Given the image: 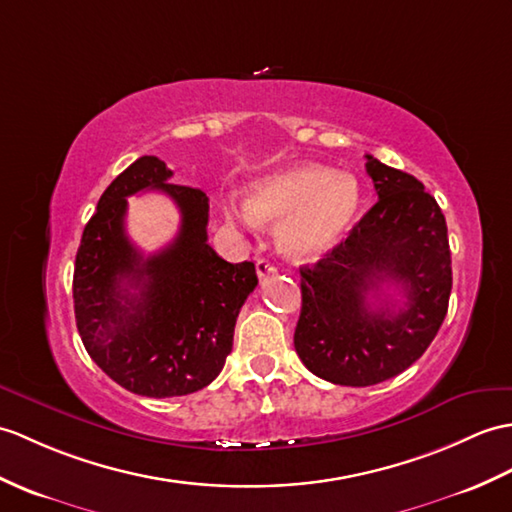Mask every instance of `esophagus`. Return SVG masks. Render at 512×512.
Segmentation results:
<instances>
[{
	"instance_id": "34e87169",
	"label": "esophagus",
	"mask_w": 512,
	"mask_h": 512,
	"mask_svg": "<svg viewBox=\"0 0 512 512\" xmlns=\"http://www.w3.org/2000/svg\"><path fill=\"white\" fill-rule=\"evenodd\" d=\"M255 268H257V277H259V279H264V277H268V275H275V272H277L275 264H272V261H270V259H266V257L257 259Z\"/></svg>"
}]
</instances>
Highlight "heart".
Returning <instances> with one entry per match:
<instances>
[{
	"label": "heart",
	"instance_id": "b5f03b06",
	"mask_svg": "<svg viewBox=\"0 0 512 512\" xmlns=\"http://www.w3.org/2000/svg\"><path fill=\"white\" fill-rule=\"evenodd\" d=\"M358 178L318 163H294L257 178L246 189L244 209L227 207L229 222L279 224L281 253L312 261L336 248L358 216Z\"/></svg>",
	"mask_w": 512,
	"mask_h": 512
}]
</instances>
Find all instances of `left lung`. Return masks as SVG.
Listing matches in <instances>:
<instances>
[{
    "label": "left lung",
    "instance_id": "left-lung-1",
    "mask_svg": "<svg viewBox=\"0 0 512 512\" xmlns=\"http://www.w3.org/2000/svg\"><path fill=\"white\" fill-rule=\"evenodd\" d=\"M377 202L347 240L301 268L294 349L320 379L373 386L417 362L441 329L451 292L445 216L412 174L366 154ZM384 284L407 296L381 299ZM380 299L371 308L367 294Z\"/></svg>",
    "mask_w": 512,
    "mask_h": 512
}]
</instances>
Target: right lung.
<instances>
[{"instance_id":"obj_1","label":"right lung","mask_w":512,"mask_h":512,"mask_svg":"<svg viewBox=\"0 0 512 512\" xmlns=\"http://www.w3.org/2000/svg\"><path fill=\"white\" fill-rule=\"evenodd\" d=\"M157 157H139L100 196L74 268L78 334L91 360L141 397H181L209 386L233 349L235 320L255 290L253 261L229 264L207 244L209 198L170 183ZM168 193L182 229L146 258L127 240L125 198Z\"/></svg>"}]
</instances>
